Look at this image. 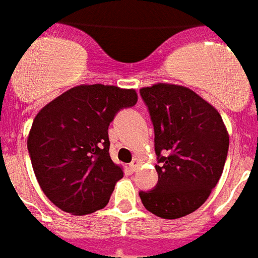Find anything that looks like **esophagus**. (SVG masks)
Instances as JSON below:
<instances>
[{
    "label": "esophagus",
    "mask_w": 258,
    "mask_h": 258,
    "mask_svg": "<svg viewBox=\"0 0 258 258\" xmlns=\"http://www.w3.org/2000/svg\"><path fill=\"white\" fill-rule=\"evenodd\" d=\"M139 165H140V161L137 160V158H135V160H133V161L129 164V166H131V169L133 170V172H136V170H137V168H139Z\"/></svg>",
    "instance_id": "esophagus-1"
}]
</instances>
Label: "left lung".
I'll return each instance as SVG.
<instances>
[{"instance_id":"8db88e82","label":"left lung","mask_w":258,"mask_h":258,"mask_svg":"<svg viewBox=\"0 0 258 258\" xmlns=\"http://www.w3.org/2000/svg\"><path fill=\"white\" fill-rule=\"evenodd\" d=\"M154 127L157 185L139 193L144 207L174 220L199 209L217 185L229 149L220 113L185 86L140 89Z\"/></svg>"}]
</instances>
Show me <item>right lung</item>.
Listing matches in <instances>:
<instances>
[{
	"instance_id": "right-lung-1",
	"label": "right lung",
	"mask_w": 258,
	"mask_h": 258,
	"mask_svg": "<svg viewBox=\"0 0 258 258\" xmlns=\"http://www.w3.org/2000/svg\"><path fill=\"white\" fill-rule=\"evenodd\" d=\"M136 102L135 89L80 85L38 112L28 150L37 181L55 207L77 216L106 207L123 177L109 154V125Z\"/></svg>"
}]
</instances>
